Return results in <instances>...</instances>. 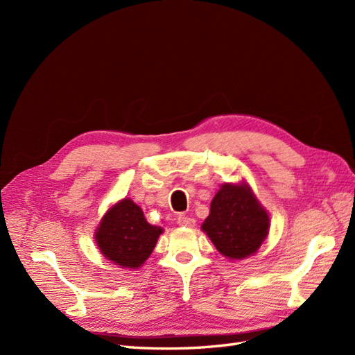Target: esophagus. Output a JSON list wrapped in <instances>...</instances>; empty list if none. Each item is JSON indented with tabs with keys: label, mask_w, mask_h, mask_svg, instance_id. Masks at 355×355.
I'll return each instance as SVG.
<instances>
[{
	"label": "esophagus",
	"mask_w": 355,
	"mask_h": 355,
	"mask_svg": "<svg viewBox=\"0 0 355 355\" xmlns=\"http://www.w3.org/2000/svg\"><path fill=\"white\" fill-rule=\"evenodd\" d=\"M178 223L180 225V227H194L196 220L189 218V216H185V214H179L178 216Z\"/></svg>",
	"instance_id": "1"
}]
</instances>
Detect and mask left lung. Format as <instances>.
<instances>
[{
  "instance_id": "1",
  "label": "left lung",
  "mask_w": 355,
  "mask_h": 355,
  "mask_svg": "<svg viewBox=\"0 0 355 355\" xmlns=\"http://www.w3.org/2000/svg\"><path fill=\"white\" fill-rule=\"evenodd\" d=\"M201 230L228 259L257 252L270 232V216L247 184H223L210 204Z\"/></svg>"
}]
</instances>
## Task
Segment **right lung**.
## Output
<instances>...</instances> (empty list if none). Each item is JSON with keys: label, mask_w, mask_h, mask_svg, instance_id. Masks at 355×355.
<instances>
[{"label": "right lung", "mask_w": 355, "mask_h": 355, "mask_svg": "<svg viewBox=\"0 0 355 355\" xmlns=\"http://www.w3.org/2000/svg\"><path fill=\"white\" fill-rule=\"evenodd\" d=\"M161 232L163 228L146 222L137 204L124 198L105 213L94 240L106 259L137 270L153 253Z\"/></svg>", "instance_id": "add662e5"}]
</instances>
